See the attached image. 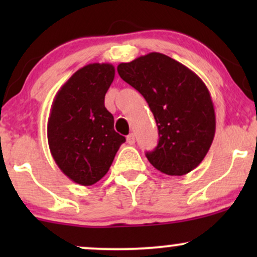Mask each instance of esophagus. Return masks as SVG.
<instances>
[{
	"label": "esophagus",
	"instance_id": "esophagus-1",
	"mask_svg": "<svg viewBox=\"0 0 257 257\" xmlns=\"http://www.w3.org/2000/svg\"><path fill=\"white\" fill-rule=\"evenodd\" d=\"M126 143H128L129 145H134V144H135V135L134 134H129L128 137H126Z\"/></svg>",
	"mask_w": 257,
	"mask_h": 257
}]
</instances>
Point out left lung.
Listing matches in <instances>:
<instances>
[{
	"instance_id": "1",
	"label": "left lung",
	"mask_w": 257,
	"mask_h": 257,
	"mask_svg": "<svg viewBox=\"0 0 257 257\" xmlns=\"http://www.w3.org/2000/svg\"><path fill=\"white\" fill-rule=\"evenodd\" d=\"M151 108L158 145L146 157L159 172L181 176L192 172L210 149L216 119L210 93L193 71L162 53H149L117 66Z\"/></svg>"
}]
</instances>
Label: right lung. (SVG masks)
<instances>
[{
    "label": "right lung",
    "mask_w": 257,
    "mask_h": 257,
    "mask_svg": "<svg viewBox=\"0 0 257 257\" xmlns=\"http://www.w3.org/2000/svg\"><path fill=\"white\" fill-rule=\"evenodd\" d=\"M113 78V65H85L53 100L47 125L49 150L61 172L82 186L104 178L125 141L113 129V116L105 107Z\"/></svg>",
    "instance_id": "1"
}]
</instances>
